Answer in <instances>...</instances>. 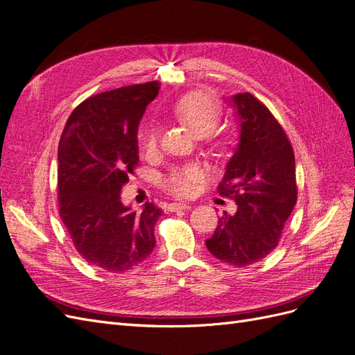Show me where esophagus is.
<instances>
[{"label": "esophagus", "instance_id": "34e87169", "mask_svg": "<svg viewBox=\"0 0 355 355\" xmlns=\"http://www.w3.org/2000/svg\"><path fill=\"white\" fill-rule=\"evenodd\" d=\"M188 209H191V204H188V202H171V204H168V210L170 211L188 210Z\"/></svg>", "mask_w": 355, "mask_h": 355}]
</instances>
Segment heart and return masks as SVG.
I'll list each match as a JSON object with an SVG mask.
<instances>
[{"label":"heart","mask_w":355,"mask_h":355,"mask_svg":"<svg viewBox=\"0 0 355 355\" xmlns=\"http://www.w3.org/2000/svg\"><path fill=\"white\" fill-rule=\"evenodd\" d=\"M173 114L187 123L197 136L209 135L216 127L220 110L218 103L210 96L202 92H191L178 99L171 106ZM159 125L149 123L142 132V146L146 153L153 154L157 151L159 144ZM204 178V170L197 164L173 168L164 179V188L175 196L188 197L196 191V187Z\"/></svg>","instance_id":"1"}]
</instances>
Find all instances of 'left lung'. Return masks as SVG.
<instances>
[{
    "instance_id": "8db88e82",
    "label": "left lung",
    "mask_w": 355,
    "mask_h": 355,
    "mask_svg": "<svg viewBox=\"0 0 355 355\" xmlns=\"http://www.w3.org/2000/svg\"><path fill=\"white\" fill-rule=\"evenodd\" d=\"M239 124V144L219 194L232 197L237 211H223L206 245L220 262L247 266L272 252L296 204L292 145L272 114L250 93L225 99Z\"/></svg>"
}]
</instances>
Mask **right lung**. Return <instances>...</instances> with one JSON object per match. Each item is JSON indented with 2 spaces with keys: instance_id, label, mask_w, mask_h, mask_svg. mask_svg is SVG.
I'll use <instances>...</instances> for the list:
<instances>
[{
  "instance_id": "add662e5",
  "label": "right lung",
  "mask_w": 355,
  "mask_h": 355,
  "mask_svg": "<svg viewBox=\"0 0 355 355\" xmlns=\"http://www.w3.org/2000/svg\"><path fill=\"white\" fill-rule=\"evenodd\" d=\"M158 89L151 81L93 96L73 110L59 141L60 219L84 259L108 272L139 266L155 247L161 210L124 206L121 188L137 164V127Z\"/></svg>"
}]
</instances>
